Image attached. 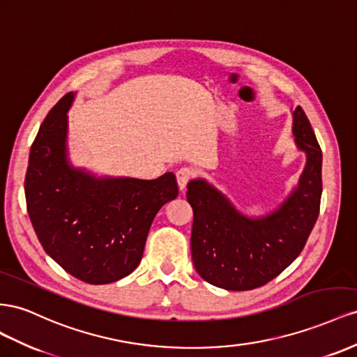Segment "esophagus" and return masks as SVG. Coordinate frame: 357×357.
<instances>
[{
    "mask_svg": "<svg viewBox=\"0 0 357 357\" xmlns=\"http://www.w3.org/2000/svg\"><path fill=\"white\" fill-rule=\"evenodd\" d=\"M192 176H195V170L190 167H182L176 172V181L181 191H184L187 188V184L191 181Z\"/></svg>",
    "mask_w": 357,
    "mask_h": 357,
    "instance_id": "1",
    "label": "esophagus"
}]
</instances>
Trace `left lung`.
<instances>
[{"mask_svg":"<svg viewBox=\"0 0 357 357\" xmlns=\"http://www.w3.org/2000/svg\"><path fill=\"white\" fill-rule=\"evenodd\" d=\"M294 145L307 162L298 185L266 215L248 217L209 181L188 182L195 213L191 257L200 277L226 290H252L293 263L310 236L320 211L321 149L301 106L291 110Z\"/></svg>","mask_w":357,"mask_h":357,"instance_id":"obj_1","label":"left lung"}]
</instances>
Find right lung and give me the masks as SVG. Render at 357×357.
I'll use <instances>...</instances> for the list:
<instances>
[{"label": "right lung", "mask_w": 357, "mask_h": 357, "mask_svg": "<svg viewBox=\"0 0 357 357\" xmlns=\"http://www.w3.org/2000/svg\"><path fill=\"white\" fill-rule=\"evenodd\" d=\"M68 93L49 112L29 151L25 197L45 251L88 284L127 277L142 260L157 212L176 199L172 172L157 179L97 176L68 158Z\"/></svg>", "instance_id": "1"}]
</instances>
